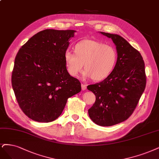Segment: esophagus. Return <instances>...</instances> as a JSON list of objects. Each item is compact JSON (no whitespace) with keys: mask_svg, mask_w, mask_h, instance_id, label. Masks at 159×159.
<instances>
[{"mask_svg":"<svg viewBox=\"0 0 159 159\" xmlns=\"http://www.w3.org/2000/svg\"><path fill=\"white\" fill-rule=\"evenodd\" d=\"M86 89H87L86 85H85V84H81V89L83 90V91H85V90H86Z\"/></svg>","mask_w":159,"mask_h":159,"instance_id":"34e87169","label":"esophagus"}]
</instances>
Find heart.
<instances>
[{
    "label": "heart",
    "instance_id": "heart-1",
    "mask_svg": "<svg viewBox=\"0 0 159 159\" xmlns=\"http://www.w3.org/2000/svg\"><path fill=\"white\" fill-rule=\"evenodd\" d=\"M116 57V51L112 46L85 39L75 45V52L69 49L66 51L64 61L68 72L72 77L78 76L84 66V78L100 81L111 74Z\"/></svg>",
    "mask_w": 159,
    "mask_h": 159
}]
</instances>
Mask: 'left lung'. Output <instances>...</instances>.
Listing matches in <instances>:
<instances>
[{
  "mask_svg": "<svg viewBox=\"0 0 159 159\" xmlns=\"http://www.w3.org/2000/svg\"><path fill=\"white\" fill-rule=\"evenodd\" d=\"M111 38L116 46L117 61L103 81L87 86L96 97L89 110L90 118L101 126H111L127 120L145 90V63L139 51L117 34L99 32Z\"/></svg>",
  "mask_w": 159,
  "mask_h": 159,
  "instance_id": "8db88e82",
  "label": "left lung"
}]
</instances>
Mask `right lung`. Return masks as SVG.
Segmentation results:
<instances>
[{
    "mask_svg": "<svg viewBox=\"0 0 159 159\" xmlns=\"http://www.w3.org/2000/svg\"><path fill=\"white\" fill-rule=\"evenodd\" d=\"M75 30H45L21 47L14 61L12 85L18 105L34 121L50 122L61 116L81 84L67 71L64 53Z\"/></svg>",
    "mask_w": 159,
    "mask_h": 159,
    "instance_id": "1",
    "label": "right lung"
}]
</instances>
